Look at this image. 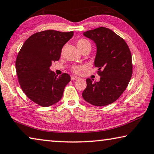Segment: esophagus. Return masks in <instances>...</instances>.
<instances>
[{"instance_id": "esophagus-1", "label": "esophagus", "mask_w": 154, "mask_h": 154, "mask_svg": "<svg viewBox=\"0 0 154 154\" xmlns=\"http://www.w3.org/2000/svg\"><path fill=\"white\" fill-rule=\"evenodd\" d=\"M70 79H71V80L72 81V80H76V79H79V77H77V76H75V75H72L71 77H70Z\"/></svg>"}]
</instances>
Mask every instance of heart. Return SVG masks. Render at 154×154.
<instances>
[{
	"label": "heart",
	"mask_w": 154,
	"mask_h": 154,
	"mask_svg": "<svg viewBox=\"0 0 154 154\" xmlns=\"http://www.w3.org/2000/svg\"><path fill=\"white\" fill-rule=\"evenodd\" d=\"M77 46L78 47V49L80 51L85 48H91V44L90 43L88 40H86V39H80L77 42ZM81 66H75L73 68V71L78 72L81 70Z\"/></svg>",
	"instance_id": "b5f03b06"
}]
</instances>
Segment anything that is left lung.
I'll use <instances>...</instances> for the list:
<instances>
[{"instance_id":"8db88e82","label":"left lung","mask_w":154,"mask_h":154,"mask_svg":"<svg viewBox=\"0 0 154 154\" xmlns=\"http://www.w3.org/2000/svg\"><path fill=\"white\" fill-rule=\"evenodd\" d=\"M95 43L97 53L94 64L101 76L99 82L86 79L82 97L95 106L112 103L125 91L132 75L130 48L125 40L114 31L99 27L83 33Z\"/></svg>"}]
</instances>
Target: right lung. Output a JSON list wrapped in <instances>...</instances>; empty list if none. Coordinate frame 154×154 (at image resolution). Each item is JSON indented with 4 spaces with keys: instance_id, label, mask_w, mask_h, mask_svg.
Returning <instances> with one entry per match:
<instances>
[{
    "instance_id": "right-lung-1",
    "label": "right lung",
    "mask_w": 154,
    "mask_h": 154,
    "mask_svg": "<svg viewBox=\"0 0 154 154\" xmlns=\"http://www.w3.org/2000/svg\"><path fill=\"white\" fill-rule=\"evenodd\" d=\"M73 32L46 30L34 33L22 46L16 61L17 76L28 98L42 107L57 103L62 99L70 75L57 77L50 70L52 62L60 60L63 46Z\"/></svg>"
}]
</instances>
